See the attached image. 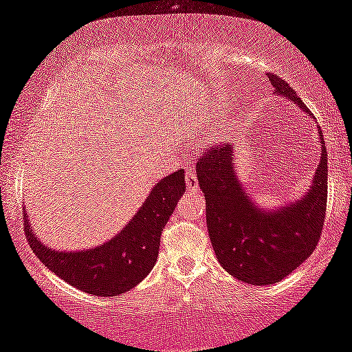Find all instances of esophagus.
<instances>
[{"label": "esophagus", "instance_id": "1", "mask_svg": "<svg viewBox=\"0 0 352 352\" xmlns=\"http://www.w3.org/2000/svg\"><path fill=\"white\" fill-rule=\"evenodd\" d=\"M185 180H187L188 192H197V190H199V180H197V175H195L194 172H188L187 177H185Z\"/></svg>", "mask_w": 352, "mask_h": 352}]
</instances>
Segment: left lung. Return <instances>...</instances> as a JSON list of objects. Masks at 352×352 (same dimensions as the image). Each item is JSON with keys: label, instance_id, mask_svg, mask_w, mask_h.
Listing matches in <instances>:
<instances>
[{"label": "left lung", "instance_id": "1", "mask_svg": "<svg viewBox=\"0 0 352 352\" xmlns=\"http://www.w3.org/2000/svg\"><path fill=\"white\" fill-rule=\"evenodd\" d=\"M269 80L274 94L306 108L287 82L277 75ZM319 140L322 153L311 188L300 200L272 210L257 207L239 182L232 146L215 145L202 153L195 172L206 197L208 235L220 265L235 279L279 283L314 252L327 204V152L322 135Z\"/></svg>", "mask_w": 352, "mask_h": 352}]
</instances>
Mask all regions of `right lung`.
I'll list each match as a JSON object with an SVG mask.
<instances>
[{"label":"right lung","mask_w":352,"mask_h":352,"mask_svg":"<svg viewBox=\"0 0 352 352\" xmlns=\"http://www.w3.org/2000/svg\"><path fill=\"white\" fill-rule=\"evenodd\" d=\"M184 168L165 177L150 190L133 219L110 241L87 250H53L36 237L25 214L30 247L45 267L65 283L98 297L130 291L148 276L160 249V235L185 192Z\"/></svg>","instance_id":"add662e5"}]
</instances>
